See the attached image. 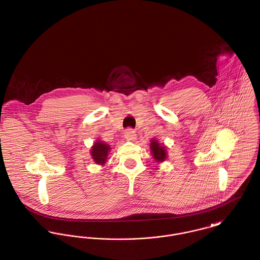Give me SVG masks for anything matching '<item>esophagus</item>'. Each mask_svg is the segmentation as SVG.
Listing matches in <instances>:
<instances>
[{
	"label": "esophagus",
	"instance_id": "esophagus-1",
	"mask_svg": "<svg viewBox=\"0 0 260 260\" xmlns=\"http://www.w3.org/2000/svg\"><path fill=\"white\" fill-rule=\"evenodd\" d=\"M124 137H125L126 140L132 141V140H134V139L136 138V133H135V131H134L133 129L128 128V129L125 131V133H124Z\"/></svg>",
	"mask_w": 260,
	"mask_h": 260
}]
</instances>
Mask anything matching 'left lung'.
<instances>
[{
  "mask_svg": "<svg viewBox=\"0 0 260 260\" xmlns=\"http://www.w3.org/2000/svg\"><path fill=\"white\" fill-rule=\"evenodd\" d=\"M151 153L153 155V158L158 162H164L167 159V151L164 145H160V143L156 139L151 140Z\"/></svg>",
  "mask_w": 260,
  "mask_h": 260,
  "instance_id": "1",
  "label": "left lung"
}]
</instances>
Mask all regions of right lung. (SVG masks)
<instances>
[{"instance_id": "right-lung-1", "label": "right lung", "mask_w": 260, "mask_h": 260, "mask_svg": "<svg viewBox=\"0 0 260 260\" xmlns=\"http://www.w3.org/2000/svg\"><path fill=\"white\" fill-rule=\"evenodd\" d=\"M109 150H110L109 145L101 141L95 142L90 153H91L92 159L94 160V162L97 165H104L105 164V162L107 160Z\"/></svg>"}]
</instances>
